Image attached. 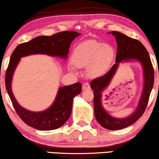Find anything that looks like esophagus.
Returning <instances> with one entry per match:
<instances>
[{
    "label": "esophagus",
    "instance_id": "obj_1",
    "mask_svg": "<svg viewBox=\"0 0 159 159\" xmlns=\"http://www.w3.org/2000/svg\"><path fill=\"white\" fill-rule=\"evenodd\" d=\"M82 89L83 90H88V89H90V84L88 82H84V83L82 84Z\"/></svg>",
    "mask_w": 159,
    "mask_h": 159
}]
</instances>
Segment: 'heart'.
<instances>
[{
    "instance_id": "obj_1",
    "label": "heart",
    "mask_w": 159,
    "mask_h": 159,
    "mask_svg": "<svg viewBox=\"0 0 159 159\" xmlns=\"http://www.w3.org/2000/svg\"><path fill=\"white\" fill-rule=\"evenodd\" d=\"M114 57V50L110 45L88 40L75 48L71 54V61L79 68L89 66V76L98 77L106 73Z\"/></svg>"
}]
</instances>
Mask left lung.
<instances>
[{
    "instance_id": "8db88e82",
    "label": "left lung",
    "mask_w": 159,
    "mask_h": 159,
    "mask_svg": "<svg viewBox=\"0 0 159 159\" xmlns=\"http://www.w3.org/2000/svg\"><path fill=\"white\" fill-rule=\"evenodd\" d=\"M111 34L116 37L117 51L116 64L106 75L95 78L90 82V87L93 90V103L95 119L102 127L110 130L121 129L135 122L140 118L146 109L150 94L154 83V69L152 65L148 52L140 41L129 38L119 32L112 31ZM137 60L143 65L144 72V87L143 93L135 112L125 119H116L110 116L103 109L101 105V92L107 85L116 72L118 63L123 60Z\"/></svg>"
}]
</instances>
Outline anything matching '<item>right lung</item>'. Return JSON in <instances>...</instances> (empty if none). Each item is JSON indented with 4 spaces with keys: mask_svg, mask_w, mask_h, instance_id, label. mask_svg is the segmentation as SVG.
Here are the masks:
<instances>
[{
    "mask_svg": "<svg viewBox=\"0 0 159 159\" xmlns=\"http://www.w3.org/2000/svg\"><path fill=\"white\" fill-rule=\"evenodd\" d=\"M80 35L74 31H64L51 36H39L29 42L19 44L11 56L6 71V88L16 114L24 122L39 130H52L61 127L70 116L73 98L82 92L80 82L61 87L51 107L41 112H32L21 107L15 99L11 91V80L14 71L21 57L32 54L42 53L65 58L74 39Z\"/></svg>",
    "mask_w": 159,
    "mask_h": 159,
    "instance_id": "right-lung-1",
    "label": "right lung"
}]
</instances>
